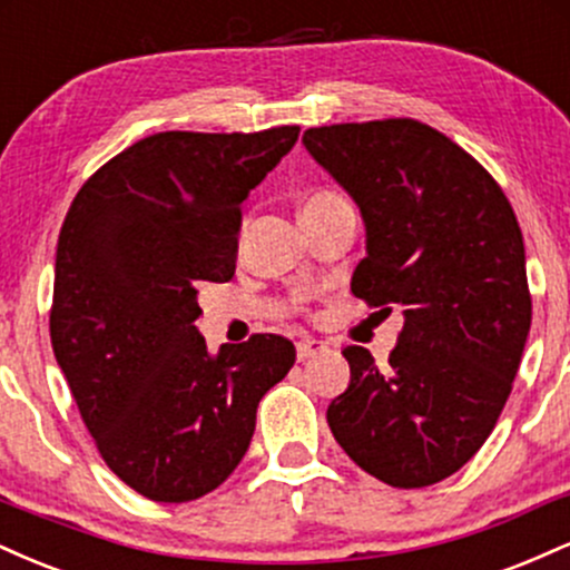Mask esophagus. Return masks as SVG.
Returning <instances> with one entry per match:
<instances>
[{
	"instance_id": "1",
	"label": "esophagus",
	"mask_w": 570,
	"mask_h": 570,
	"mask_svg": "<svg viewBox=\"0 0 570 570\" xmlns=\"http://www.w3.org/2000/svg\"><path fill=\"white\" fill-rule=\"evenodd\" d=\"M324 351H326V343H322V340L307 337V340H299V343H297V358H299V362H307V358L318 356V353H324Z\"/></svg>"
}]
</instances>
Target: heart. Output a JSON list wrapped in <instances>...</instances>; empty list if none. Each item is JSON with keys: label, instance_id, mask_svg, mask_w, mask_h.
Returning <instances> with one entry per match:
<instances>
[{"label": "heart", "instance_id": "b5f03b06", "mask_svg": "<svg viewBox=\"0 0 570 570\" xmlns=\"http://www.w3.org/2000/svg\"><path fill=\"white\" fill-rule=\"evenodd\" d=\"M345 203H348V200H345L340 193H335V189H318V193H313L311 198L305 200L303 214L305 212H326V208L345 206Z\"/></svg>", "mask_w": 570, "mask_h": 570}]
</instances>
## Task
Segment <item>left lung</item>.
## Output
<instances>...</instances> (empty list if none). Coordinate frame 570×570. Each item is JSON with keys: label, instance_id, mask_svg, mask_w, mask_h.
Listing matches in <instances>:
<instances>
[{"label": "left lung", "instance_id": "obj_1", "mask_svg": "<svg viewBox=\"0 0 570 570\" xmlns=\"http://www.w3.org/2000/svg\"><path fill=\"white\" fill-rule=\"evenodd\" d=\"M303 144L364 219L351 292L404 316L389 370L362 345L343 351L351 383L326 421L385 485H434L482 448L520 367L531 332L520 225L493 176L417 120L307 128Z\"/></svg>", "mask_w": 570, "mask_h": 570}]
</instances>
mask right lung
<instances>
[{"label": "right lung", "instance_id": "add662e5", "mask_svg": "<svg viewBox=\"0 0 570 570\" xmlns=\"http://www.w3.org/2000/svg\"><path fill=\"white\" fill-rule=\"evenodd\" d=\"M299 128L166 130L85 181L56 248L50 340L107 466L144 499L185 503L235 472L257 404L294 364L278 335L206 348L198 284L235 273L240 203Z\"/></svg>", "mask_w": 570, "mask_h": 570}]
</instances>
